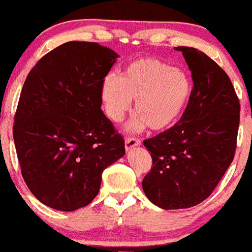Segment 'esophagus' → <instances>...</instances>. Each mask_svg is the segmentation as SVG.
Masks as SVG:
<instances>
[{
    "label": "esophagus",
    "instance_id": "esophagus-1",
    "mask_svg": "<svg viewBox=\"0 0 252 252\" xmlns=\"http://www.w3.org/2000/svg\"><path fill=\"white\" fill-rule=\"evenodd\" d=\"M141 144V141L138 140V138H135V137H126V150H130L132 149L134 147H137Z\"/></svg>",
    "mask_w": 252,
    "mask_h": 252
}]
</instances>
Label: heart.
I'll return each instance as SVG.
<instances>
[{
	"mask_svg": "<svg viewBox=\"0 0 252 252\" xmlns=\"http://www.w3.org/2000/svg\"><path fill=\"white\" fill-rule=\"evenodd\" d=\"M192 94L186 72L172 67L156 58H142L130 63L121 74H109L100 85V98L106 115L121 122L135 100L136 116L126 126L129 130L160 131L180 118Z\"/></svg>",
	"mask_w": 252,
	"mask_h": 252,
	"instance_id": "b5f03b06",
	"label": "heart"
}]
</instances>
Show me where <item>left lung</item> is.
Here are the masks:
<instances>
[{"instance_id":"left-lung-1","label":"left lung","mask_w":252,"mask_h":252,"mask_svg":"<svg viewBox=\"0 0 252 252\" xmlns=\"http://www.w3.org/2000/svg\"><path fill=\"white\" fill-rule=\"evenodd\" d=\"M174 50L192 72L189 104L178 123L143 142L153 168L142 189L163 210L189 209L209 198L235 156L241 111L224 70L196 48Z\"/></svg>"}]
</instances>
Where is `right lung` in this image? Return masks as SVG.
Masks as SVG:
<instances>
[{"instance_id":"right-lung-1","label":"right lung","mask_w":252,"mask_h":252,"mask_svg":"<svg viewBox=\"0 0 252 252\" xmlns=\"http://www.w3.org/2000/svg\"><path fill=\"white\" fill-rule=\"evenodd\" d=\"M120 57L97 42L70 41L42 57L20 94L13 136L28 189L71 212L96 198L102 173L126 154L103 114L100 85Z\"/></svg>"}]
</instances>
